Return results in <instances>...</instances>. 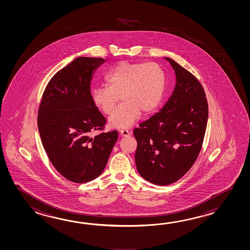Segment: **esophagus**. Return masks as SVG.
<instances>
[{"instance_id":"1","label":"esophagus","mask_w":250,"mask_h":250,"mask_svg":"<svg viewBox=\"0 0 250 250\" xmlns=\"http://www.w3.org/2000/svg\"><path fill=\"white\" fill-rule=\"evenodd\" d=\"M120 133H121V135H122L123 137H128V136H130V132H129L128 130H127V129H122V130L120 131Z\"/></svg>"}]
</instances>
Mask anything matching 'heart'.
Returning a JSON list of instances; mask_svg holds the SVG:
<instances>
[{
  "label": "heart",
  "mask_w": 250,
  "mask_h": 250,
  "mask_svg": "<svg viewBox=\"0 0 250 250\" xmlns=\"http://www.w3.org/2000/svg\"><path fill=\"white\" fill-rule=\"evenodd\" d=\"M107 85H96L91 92L94 104L105 114L113 111L108 123L115 128H127L138 121L141 112H154L163 99L165 75L154 62H122L104 76Z\"/></svg>",
  "instance_id": "heart-1"
}]
</instances>
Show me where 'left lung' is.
I'll return each instance as SVG.
<instances>
[{
    "instance_id": "1",
    "label": "left lung",
    "mask_w": 250,
    "mask_h": 250,
    "mask_svg": "<svg viewBox=\"0 0 250 250\" xmlns=\"http://www.w3.org/2000/svg\"><path fill=\"white\" fill-rule=\"evenodd\" d=\"M175 87L158 112L134 129L135 162L146 181L165 186L185 175L197 160L207 129L208 104L199 81L172 59Z\"/></svg>"
}]
</instances>
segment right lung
<instances>
[{
  "label": "right lung",
  "instance_id": "1",
  "mask_svg": "<svg viewBox=\"0 0 250 250\" xmlns=\"http://www.w3.org/2000/svg\"><path fill=\"white\" fill-rule=\"evenodd\" d=\"M106 61L79 57L49 81L38 112L42 146L59 173L76 183H85L104 170L118 131L92 137L105 124L91 97L96 69Z\"/></svg>",
  "mask_w": 250,
  "mask_h": 250
}]
</instances>
